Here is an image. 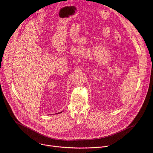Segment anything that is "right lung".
Returning <instances> with one entry per match:
<instances>
[{
    "instance_id": "add662e5",
    "label": "right lung",
    "mask_w": 153,
    "mask_h": 153,
    "mask_svg": "<svg viewBox=\"0 0 153 153\" xmlns=\"http://www.w3.org/2000/svg\"><path fill=\"white\" fill-rule=\"evenodd\" d=\"M60 113H62V112H60ZM60 113H59V114H60ZM58 114H59V113H58Z\"/></svg>"
}]
</instances>
